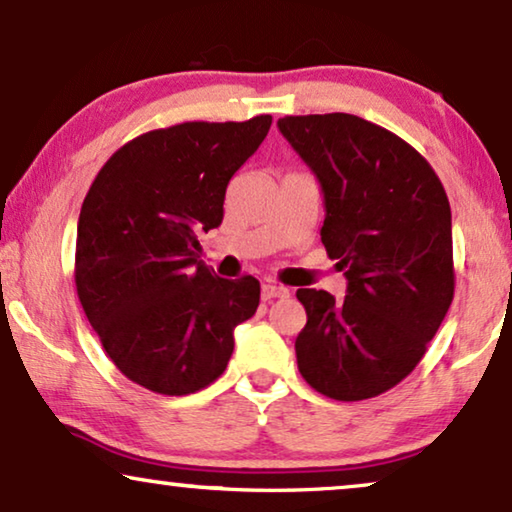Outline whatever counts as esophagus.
Masks as SVG:
<instances>
[{
  "label": "esophagus",
  "mask_w": 512,
  "mask_h": 512,
  "mask_svg": "<svg viewBox=\"0 0 512 512\" xmlns=\"http://www.w3.org/2000/svg\"><path fill=\"white\" fill-rule=\"evenodd\" d=\"M286 296H289V289H286V286H279V284H275V282L263 284V289H261V298H263V300L286 298Z\"/></svg>",
  "instance_id": "esophagus-1"
}]
</instances>
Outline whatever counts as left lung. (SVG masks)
Segmentation results:
<instances>
[{"label":"left lung","instance_id":"obj_1","mask_svg":"<svg viewBox=\"0 0 512 512\" xmlns=\"http://www.w3.org/2000/svg\"><path fill=\"white\" fill-rule=\"evenodd\" d=\"M277 125L317 174L321 242L347 277L342 300L296 291L307 312L298 370L335 401L380 396L415 370L452 305L445 188L422 153L359 116H284Z\"/></svg>","mask_w":512,"mask_h":512}]
</instances>
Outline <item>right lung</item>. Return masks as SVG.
<instances>
[{"label":"right lung","instance_id":"add662e5","mask_svg":"<svg viewBox=\"0 0 512 512\" xmlns=\"http://www.w3.org/2000/svg\"><path fill=\"white\" fill-rule=\"evenodd\" d=\"M270 123L263 114L144 132L104 163L83 200L76 293L104 352L139 387H209L228 366L235 326L256 314L258 279L216 277L198 237L221 226L228 181Z\"/></svg>","mask_w":512,"mask_h":512}]
</instances>
